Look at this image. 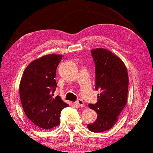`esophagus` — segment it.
<instances>
[{
  "mask_svg": "<svg viewBox=\"0 0 153 153\" xmlns=\"http://www.w3.org/2000/svg\"><path fill=\"white\" fill-rule=\"evenodd\" d=\"M75 104H76V105H78V107H84V102H83L82 100H78L75 102Z\"/></svg>",
  "mask_w": 153,
  "mask_h": 153,
  "instance_id": "esophagus-1",
  "label": "esophagus"
}]
</instances>
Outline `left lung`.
I'll return each mask as SVG.
<instances>
[{"label":"left lung","instance_id":"1","mask_svg":"<svg viewBox=\"0 0 153 153\" xmlns=\"http://www.w3.org/2000/svg\"><path fill=\"white\" fill-rule=\"evenodd\" d=\"M95 65V90H100L96 104L89 107L97 114L96 121L88 124L94 133L109 130L115 124L127 102L128 76L124 63L105 49L91 50Z\"/></svg>","mask_w":153,"mask_h":153}]
</instances>
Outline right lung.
I'll list each match as a JSON object with an SVG mask.
<instances>
[{
	"label": "right lung",
	"instance_id": "add662e5",
	"mask_svg": "<svg viewBox=\"0 0 153 153\" xmlns=\"http://www.w3.org/2000/svg\"><path fill=\"white\" fill-rule=\"evenodd\" d=\"M62 57L49 54L34 60L20 81V100L25 114L34 125L46 130L59 124L61 112L68 106L59 96L53 97L57 87L56 73Z\"/></svg>",
	"mask_w": 153,
	"mask_h": 153
}]
</instances>
